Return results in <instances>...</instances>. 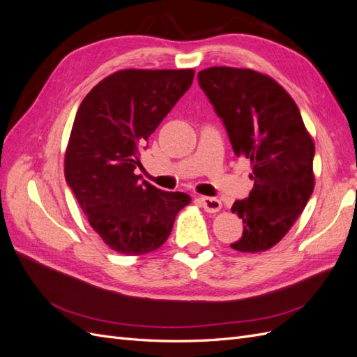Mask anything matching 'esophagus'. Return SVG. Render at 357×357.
Here are the masks:
<instances>
[{
	"label": "esophagus",
	"instance_id": "1",
	"mask_svg": "<svg viewBox=\"0 0 357 357\" xmlns=\"http://www.w3.org/2000/svg\"><path fill=\"white\" fill-rule=\"evenodd\" d=\"M199 201H201L202 208H204L205 211H208V213H215V211H219V210L222 208V202H220V199H218V198L202 197Z\"/></svg>",
	"mask_w": 357,
	"mask_h": 357
}]
</instances>
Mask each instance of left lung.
<instances>
[{"label":"left lung","mask_w":357,"mask_h":357,"mask_svg":"<svg viewBox=\"0 0 357 357\" xmlns=\"http://www.w3.org/2000/svg\"><path fill=\"white\" fill-rule=\"evenodd\" d=\"M198 83L226 128L234 153L250 160L248 198L235 201L243 236L231 244L265 252L294 226L314 189V143L298 105L275 80L248 68L211 67Z\"/></svg>","instance_id":"left-lung-1"}]
</instances>
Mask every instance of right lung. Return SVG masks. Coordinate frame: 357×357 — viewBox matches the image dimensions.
Returning a JSON list of instances; mask_svg holds the SVG:
<instances>
[{"label":"right lung","instance_id":"obj_1","mask_svg":"<svg viewBox=\"0 0 357 357\" xmlns=\"http://www.w3.org/2000/svg\"><path fill=\"white\" fill-rule=\"evenodd\" d=\"M193 70H122L101 80L75 114L66 180L92 229L112 250L137 256L167 241L183 192L139 183V149L190 88Z\"/></svg>","mask_w":357,"mask_h":357}]
</instances>
